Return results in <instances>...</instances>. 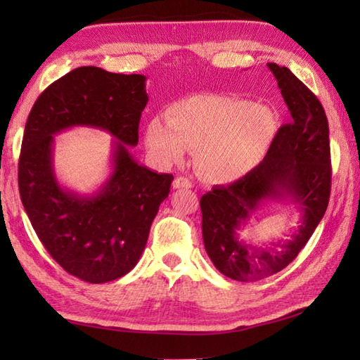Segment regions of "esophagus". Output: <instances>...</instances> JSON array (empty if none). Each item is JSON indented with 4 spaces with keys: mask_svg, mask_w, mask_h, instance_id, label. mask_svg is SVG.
I'll list each match as a JSON object with an SVG mask.
<instances>
[{
    "mask_svg": "<svg viewBox=\"0 0 360 360\" xmlns=\"http://www.w3.org/2000/svg\"><path fill=\"white\" fill-rule=\"evenodd\" d=\"M192 181H190L188 178H184V176H178L173 181V188H192Z\"/></svg>",
    "mask_w": 360,
    "mask_h": 360,
    "instance_id": "34e87169",
    "label": "esophagus"
}]
</instances>
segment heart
<instances>
[{"label": "heart", "instance_id": "obj_1", "mask_svg": "<svg viewBox=\"0 0 360 360\" xmlns=\"http://www.w3.org/2000/svg\"><path fill=\"white\" fill-rule=\"evenodd\" d=\"M278 131V114L248 98L200 94L176 102L167 119L153 117L145 142L162 164H178L195 148V162L212 182L231 184L263 162Z\"/></svg>", "mask_w": 360, "mask_h": 360}]
</instances>
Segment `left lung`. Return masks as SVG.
I'll use <instances>...</instances> for the list:
<instances>
[{
  "label": "left lung",
  "mask_w": 360,
  "mask_h": 360,
  "mask_svg": "<svg viewBox=\"0 0 360 360\" xmlns=\"http://www.w3.org/2000/svg\"><path fill=\"white\" fill-rule=\"evenodd\" d=\"M290 114L264 160L246 178L201 196L202 240L212 263L236 281L271 277L294 262L320 219L331 192L330 128L322 103L288 68L267 63ZM266 200L289 202L302 213L286 242L252 247L238 231Z\"/></svg>",
  "instance_id": "left-lung-1"
}]
</instances>
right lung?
<instances>
[{
	"instance_id": "right-lung-1",
	"label": "right lung",
	"mask_w": 360,
	"mask_h": 360,
	"mask_svg": "<svg viewBox=\"0 0 360 360\" xmlns=\"http://www.w3.org/2000/svg\"><path fill=\"white\" fill-rule=\"evenodd\" d=\"M145 75L82 66L38 96L22 136L18 187L38 238L63 269L88 283L124 277L139 262L173 174L141 165L128 147L139 141L148 102ZM89 126L114 137L112 173L93 195L63 188L53 172V136Z\"/></svg>"
}]
</instances>
